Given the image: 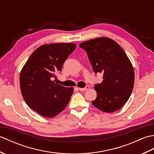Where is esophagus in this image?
Returning <instances> with one entry per match:
<instances>
[{"label": "esophagus", "instance_id": "esophagus-1", "mask_svg": "<svg viewBox=\"0 0 154 154\" xmlns=\"http://www.w3.org/2000/svg\"><path fill=\"white\" fill-rule=\"evenodd\" d=\"M89 86H86L85 88H79V89L81 91H87L89 89Z\"/></svg>", "mask_w": 154, "mask_h": 154}]
</instances>
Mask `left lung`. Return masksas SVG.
I'll use <instances>...</instances> for the list:
<instances>
[{
    "instance_id": "obj_1",
    "label": "left lung",
    "mask_w": 154,
    "mask_h": 154,
    "mask_svg": "<svg viewBox=\"0 0 154 154\" xmlns=\"http://www.w3.org/2000/svg\"><path fill=\"white\" fill-rule=\"evenodd\" d=\"M79 46L86 51L95 74L103 73L102 83L95 84L97 96L93 104L105 112L120 109L134 83V68L126 53L115 41L105 37L85 41Z\"/></svg>"
}]
</instances>
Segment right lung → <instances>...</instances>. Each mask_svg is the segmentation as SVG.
Masks as SVG:
<instances>
[{
    "mask_svg": "<svg viewBox=\"0 0 154 154\" xmlns=\"http://www.w3.org/2000/svg\"><path fill=\"white\" fill-rule=\"evenodd\" d=\"M75 48L76 44L72 43L42 45L22 68L20 75L22 97L28 106L42 116H55L69 102L73 88L61 86L53 79Z\"/></svg>",
    "mask_w": 154,
    "mask_h": 154,
    "instance_id": "1",
    "label": "right lung"
}]
</instances>
